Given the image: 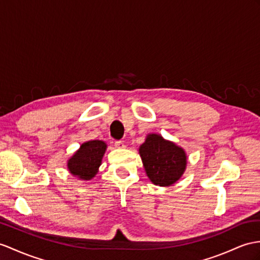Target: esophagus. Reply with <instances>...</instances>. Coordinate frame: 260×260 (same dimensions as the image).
Listing matches in <instances>:
<instances>
[{"label": "esophagus", "mask_w": 260, "mask_h": 260, "mask_svg": "<svg viewBox=\"0 0 260 260\" xmlns=\"http://www.w3.org/2000/svg\"><path fill=\"white\" fill-rule=\"evenodd\" d=\"M115 147L118 148V149H123V148L125 147V145H124V142H123V141L117 140V141L115 142Z\"/></svg>", "instance_id": "1"}]
</instances>
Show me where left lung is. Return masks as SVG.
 <instances>
[{
  "label": "left lung",
  "mask_w": 260,
  "mask_h": 260,
  "mask_svg": "<svg viewBox=\"0 0 260 260\" xmlns=\"http://www.w3.org/2000/svg\"><path fill=\"white\" fill-rule=\"evenodd\" d=\"M139 152L145 172L155 185H172L184 172L186 167L184 150L173 142L164 140L159 135H149Z\"/></svg>",
  "instance_id": "8db88e82"
}]
</instances>
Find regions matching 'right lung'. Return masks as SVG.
Returning <instances> with one entry per match:
<instances>
[{"label":"right lung","instance_id":"add662e5","mask_svg":"<svg viewBox=\"0 0 260 260\" xmlns=\"http://www.w3.org/2000/svg\"><path fill=\"white\" fill-rule=\"evenodd\" d=\"M106 148V143L100 140L82 143L80 149L68 161L69 172L82 180L92 179L98 172Z\"/></svg>","mask_w":260,"mask_h":260}]
</instances>
